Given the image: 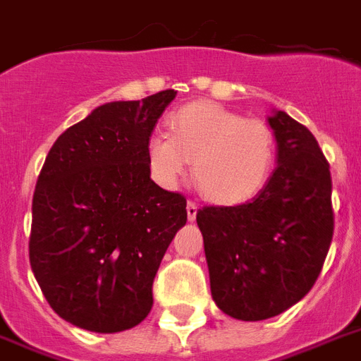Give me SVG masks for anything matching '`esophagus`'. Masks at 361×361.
Listing matches in <instances>:
<instances>
[{"label":"esophagus","instance_id":"1","mask_svg":"<svg viewBox=\"0 0 361 361\" xmlns=\"http://www.w3.org/2000/svg\"><path fill=\"white\" fill-rule=\"evenodd\" d=\"M197 214H198V204L192 202V200H189L187 202V217H189V221H195L197 219Z\"/></svg>","mask_w":361,"mask_h":361}]
</instances>
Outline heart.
<instances>
[{
  "label": "heart",
  "instance_id": "heart-1",
  "mask_svg": "<svg viewBox=\"0 0 361 361\" xmlns=\"http://www.w3.org/2000/svg\"><path fill=\"white\" fill-rule=\"evenodd\" d=\"M169 136H149L147 164L159 185L172 189L195 163L204 197L221 206L251 200L268 183L275 163V135L251 120L208 101L181 106L166 120Z\"/></svg>",
  "mask_w": 361,
  "mask_h": 361
}]
</instances>
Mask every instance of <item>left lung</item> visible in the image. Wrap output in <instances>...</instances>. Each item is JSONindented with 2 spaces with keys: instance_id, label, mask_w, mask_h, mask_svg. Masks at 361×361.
<instances>
[{
  "instance_id": "8db88e82",
  "label": "left lung",
  "mask_w": 361,
  "mask_h": 361,
  "mask_svg": "<svg viewBox=\"0 0 361 361\" xmlns=\"http://www.w3.org/2000/svg\"><path fill=\"white\" fill-rule=\"evenodd\" d=\"M277 169L251 202L197 214L209 285L232 319L266 320L298 303L319 277L334 236L330 164L305 125L268 118Z\"/></svg>"
}]
</instances>
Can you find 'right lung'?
<instances>
[{"label": "right lung", "mask_w": 361, "mask_h": 361, "mask_svg": "<svg viewBox=\"0 0 361 361\" xmlns=\"http://www.w3.org/2000/svg\"><path fill=\"white\" fill-rule=\"evenodd\" d=\"M176 97L99 106L54 142L31 204L30 264L50 307L71 324L116 334L152 311L153 279L187 200L149 178L147 140Z\"/></svg>", "instance_id": "add662e5"}]
</instances>
